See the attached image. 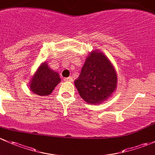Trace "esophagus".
I'll return each mask as SVG.
<instances>
[{
    "mask_svg": "<svg viewBox=\"0 0 155 155\" xmlns=\"http://www.w3.org/2000/svg\"><path fill=\"white\" fill-rule=\"evenodd\" d=\"M64 81H69V82H71V81H72L73 80H72V78H71V77H68V78H64Z\"/></svg>",
    "mask_w": 155,
    "mask_h": 155,
    "instance_id": "1",
    "label": "esophagus"
}]
</instances>
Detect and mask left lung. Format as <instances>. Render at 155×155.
<instances>
[{"mask_svg":"<svg viewBox=\"0 0 155 155\" xmlns=\"http://www.w3.org/2000/svg\"><path fill=\"white\" fill-rule=\"evenodd\" d=\"M117 83L116 73L106 56L99 51L90 53L74 85L81 98L89 104H98L111 96Z\"/></svg>","mask_w":155,"mask_h":155,"instance_id":"8db88e82","label":"left lung"}]
</instances>
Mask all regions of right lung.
<instances>
[{
	"label": "right lung",
	"mask_w": 155,
	"mask_h": 155,
	"mask_svg": "<svg viewBox=\"0 0 155 155\" xmlns=\"http://www.w3.org/2000/svg\"><path fill=\"white\" fill-rule=\"evenodd\" d=\"M60 82L58 73L50 69L48 63H43L32 78L30 84V90L38 95H48Z\"/></svg>",
	"instance_id": "1"
}]
</instances>
